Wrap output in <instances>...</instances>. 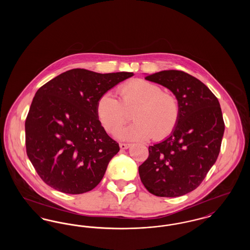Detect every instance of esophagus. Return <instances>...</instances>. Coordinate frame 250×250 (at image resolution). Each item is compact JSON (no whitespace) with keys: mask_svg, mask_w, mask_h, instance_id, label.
I'll use <instances>...</instances> for the list:
<instances>
[{"mask_svg":"<svg viewBox=\"0 0 250 250\" xmlns=\"http://www.w3.org/2000/svg\"><path fill=\"white\" fill-rule=\"evenodd\" d=\"M130 146L131 144H129V143H120V148H121L122 150L128 149Z\"/></svg>","mask_w":250,"mask_h":250,"instance_id":"esophagus-1","label":"esophagus"}]
</instances>
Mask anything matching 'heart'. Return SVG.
I'll return each mask as SVG.
<instances>
[{"mask_svg": "<svg viewBox=\"0 0 250 250\" xmlns=\"http://www.w3.org/2000/svg\"><path fill=\"white\" fill-rule=\"evenodd\" d=\"M119 100L105 93L96 103V115L108 133L118 129L127 119V111L135 108V122L116 132L123 141H160L175 129L180 118V104L175 95L165 93L157 84L143 79L132 80L118 88Z\"/></svg>", "mask_w": 250, "mask_h": 250, "instance_id": "heart-1", "label": "heart"}]
</instances>
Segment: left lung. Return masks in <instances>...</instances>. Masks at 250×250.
<instances>
[{"label": "left lung", "mask_w": 250, "mask_h": 250, "mask_svg": "<svg viewBox=\"0 0 250 250\" xmlns=\"http://www.w3.org/2000/svg\"><path fill=\"white\" fill-rule=\"evenodd\" d=\"M172 92L180 104L173 132L149 146V156L139 167L145 188L157 197H179L196 189L219 155L225 130L218 99L195 77L164 70L145 77Z\"/></svg>", "instance_id": "left-lung-1"}]
</instances>
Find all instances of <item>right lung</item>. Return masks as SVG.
<instances>
[{
	"instance_id": "1",
	"label": "right lung",
	"mask_w": 250,
	"mask_h": 250,
	"mask_svg": "<svg viewBox=\"0 0 250 250\" xmlns=\"http://www.w3.org/2000/svg\"><path fill=\"white\" fill-rule=\"evenodd\" d=\"M133 75L76 68L38 89L25 121L26 152L50 188L83 194L100 183L120 147L99 123L96 103Z\"/></svg>"
}]
</instances>
